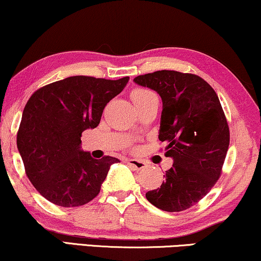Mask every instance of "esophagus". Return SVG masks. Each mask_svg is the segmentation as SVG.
I'll use <instances>...</instances> for the list:
<instances>
[{"instance_id": "esophagus-1", "label": "esophagus", "mask_w": 261, "mask_h": 261, "mask_svg": "<svg viewBox=\"0 0 261 261\" xmlns=\"http://www.w3.org/2000/svg\"><path fill=\"white\" fill-rule=\"evenodd\" d=\"M126 163L129 164L130 167L135 168L136 170H142V169H144L146 167V163L143 162V161H141V160L129 159V160H126Z\"/></svg>"}]
</instances>
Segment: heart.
I'll list each match as a JSON object with an SVG mask.
<instances>
[{"label":"heart","instance_id":"obj_1","mask_svg":"<svg viewBox=\"0 0 261 261\" xmlns=\"http://www.w3.org/2000/svg\"><path fill=\"white\" fill-rule=\"evenodd\" d=\"M131 97H132V100H134V102H135L136 108H137V106L144 105L149 101L159 100V99H157V95L155 93L151 92V91H149V90H143V89L135 90L134 92H132Z\"/></svg>","mask_w":261,"mask_h":261}]
</instances>
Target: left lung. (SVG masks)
I'll list each match as a JSON object with an SVG mask.
<instances>
[{"label": "left lung", "instance_id": "left-lung-1", "mask_svg": "<svg viewBox=\"0 0 261 261\" xmlns=\"http://www.w3.org/2000/svg\"><path fill=\"white\" fill-rule=\"evenodd\" d=\"M134 82L160 94L159 131L172 166L160 188L146 200L166 212H181L207 195L221 174L229 146V129L219 97L199 75L157 71Z\"/></svg>", "mask_w": 261, "mask_h": 261}]
</instances>
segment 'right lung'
I'll list each match as a JSON object with an SVG mask.
<instances>
[{
  "label": "right lung",
  "mask_w": 261,
  "mask_h": 261,
  "mask_svg": "<svg viewBox=\"0 0 261 261\" xmlns=\"http://www.w3.org/2000/svg\"><path fill=\"white\" fill-rule=\"evenodd\" d=\"M129 79L68 76L29 98L17 132V149L29 181L49 202L78 207L100 192L110 167L119 160L93 159L82 149L80 138L85 130L98 126L105 105Z\"/></svg>",
  "instance_id": "1"
}]
</instances>
